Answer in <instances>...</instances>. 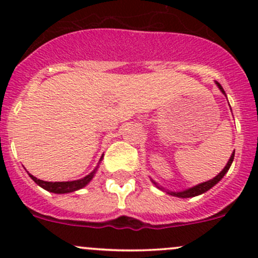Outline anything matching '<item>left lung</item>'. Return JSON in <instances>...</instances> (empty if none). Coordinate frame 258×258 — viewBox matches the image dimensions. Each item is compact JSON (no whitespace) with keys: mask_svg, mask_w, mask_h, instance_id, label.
<instances>
[{"mask_svg":"<svg viewBox=\"0 0 258 258\" xmlns=\"http://www.w3.org/2000/svg\"><path fill=\"white\" fill-rule=\"evenodd\" d=\"M216 85L218 86V88H220V90H221V92H222L223 95H226L225 91H223V88H222V86H221L220 83H218V82H216ZM233 157H235V151H233V153H232V155H231L230 160H228L227 165L225 166V168H223V170L221 171V172L218 173V175L216 176V177H213L212 179H210V181H207V182H202V183L197 184V186L191 187V188H188V189H184V191H179V192H171V191H166V192H167L168 195H171V196L181 197V199H188V197H195V196H199V195L205 194V192L209 191V189H210V188H212V187L215 186V184L217 183V182H220L221 179H222L223 176L226 175V172H227V171L230 170L231 165H232ZM153 183H155L156 186H157V183H156V182H153ZM157 187H158V188L163 189L162 187H160V186H157Z\"/></svg>","mask_w":258,"mask_h":258,"instance_id":"obj_1","label":"left lung"}]
</instances>
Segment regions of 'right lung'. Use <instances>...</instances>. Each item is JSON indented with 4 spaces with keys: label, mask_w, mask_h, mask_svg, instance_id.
Masks as SVG:
<instances>
[{
    "label": "right lung",
    "mask_w": 258,
    "mask_h": 258,
    "mask_svg": "<svg viewBox=\"0 0 258 258\" xmlns=\"http://www.w3.org/2000/svg\"><path fill=\"white\" fill-rule=\"evenodd\" d=\"M102 157H103V156H102ZM102 157H101L100 162L102 161ZM97 167H98V166H97ZM96 171H97V168H95V170H93L92 172L90 173V175L86 176V177L77 179V181H67V182H47V181H42V179L36 178L35 176L30 175V173H28V175H30V177L32 178L33 181H35L36 183L38 184V186H41L42 188H45L46 191L53 192V194H69V192L77 191V189L85 187L86 184H87L88 182H90L91 179L93 178Z\"/></svg>",
    "instance_id": "add662e5"
}]
</instances>
